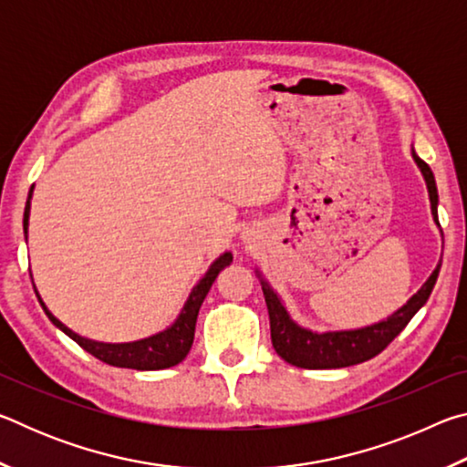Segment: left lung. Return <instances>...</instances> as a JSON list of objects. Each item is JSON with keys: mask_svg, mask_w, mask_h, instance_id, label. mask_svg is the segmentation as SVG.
I'll use <instances>...</instances> for the list:
<instances>
[{"mask_svg": "<svg viewBox=\"0 0 467 467\" xmlns=\"http://www.w3.org/2000/svg\"><path fill=\"white\" fill-rule=\"evenodd\" d=\"M412 158L426 181V189H429L432 220L437 223V226H441L437 216L439 193L432 171L429 164L414 152V148ZM439 270L441 262L429 275V280L422 284L420 290H418L414 296H410L408 303L404 306H400L395 313H391L387 319L367 327L339 331H313L309 327L298 326V323L290 317V313L286 306H284L278 292L270 286V282H267L262 272L257 270L255 274L259 278V284H262L267 313H270L274 350L278 352V357L286 360L288 365H295L300 368H339L358 365V362L373 358L379 352L385 350L387 344H389L391 339L408 326L410 319L422 309L434 288V282L439 278Z\"/></svg>", "mask_w": 467, "mask_h": 467, "instance_id": "obj_1", "label": "left lung"}]
</instances>
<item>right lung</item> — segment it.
Listing matches in <instances>:
<instances>
[{
    "label": "right lung",
    "instance_id": "obj_1",
    "mask_svg": "<svg viewBox=\"0 0 467 467\" xmlns=\"http://www.w3.org/2000/svg\"><path fill=\"white\" fill-rule=\"evenodd\" d=\"M30 200H33V189H30L26 208H25V239H28V218H30ZM233 253L226 251L220 255L214 264L210 265V270L203 274V278L195 284L192 295L185 300L183 309H181L179 317L175 319L171 327L158 331L154 336L136 339V342H123V344H109V342H97V339L82 337L76 331L69 329L67 326L55 317V315L47 309L43 298L38 296L43 311L47 317L51 319L55 327H59L63 334L74 339L78 346H82L86 352H90L92 357L107 362L110 367H121V368H136V370H161L179 365L183 360L189 350H192L193 336H195V321L200 306L203 303L205 295H208L212 284H214L216 275L220 270H224L226 265H231Z\"/></svg>",
    "mask_w": 467,
    "mask_h": 467
}]
</instances>
